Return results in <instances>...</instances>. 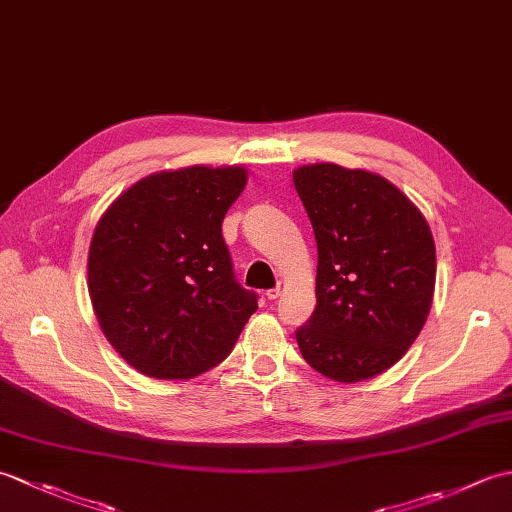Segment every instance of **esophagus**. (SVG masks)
<instances>
[{"mask_svg": "<svg viewBox=\"0 0 512 512\" xmlns=\"http://www.w3.org/2000/svg\"><path fill=\"white\" fill-rule=\"evenodd\" d=\"M281 292H284V284H277L275 288H270V290H266V297L268 299H279L281 297Z\"/></svg>", "mask_w": 512, "mask_h": 512, "instance_id": "34e87169", "label": "esophagus"}]
</instances>
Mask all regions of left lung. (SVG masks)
<instances>
[{
    "label": "left lung",
    "instance_id": "8db88e82",
    "mask_svg": "<svg viewBox=\"0 0 512 512\" xmlns=\"http://www.w3.org/2000/svg\"><path fill=\"white\" fill-rule=\"evenodd\" d=\"M292 180L319 248L317 308L297 330L301 356L336 383H361L398 363L429 317L431 228L378 173L319 162Z\"/></svg>",
    "mask_w": 512,
    "mask_h": 512
}]
</instances>
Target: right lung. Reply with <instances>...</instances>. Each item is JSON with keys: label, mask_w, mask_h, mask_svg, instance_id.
I'll return each instance as SVG.
<instances>
[{"label": "right lung", "mask_w": 512, "mask_h": 512, "mask_svg": "<svg viewBox=\"0 0 512 512\" xmlns=\"http://www.w3.org/2000/svg\"><path fill=\"white\" fill-rule=\"evenodd\" d=\"M244 167H184L138 180L94 228L88 290L105 339L140 374L187 380L222 363L257 310L235 281L222 220Z\"/></svg>", "instance_id": "1"}]
</instances>
